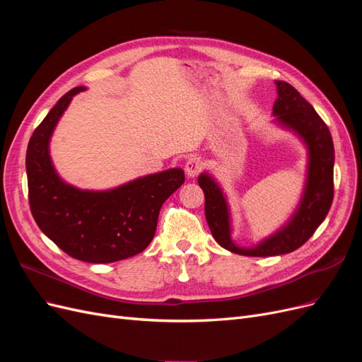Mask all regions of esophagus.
<instances>
[{"label": "esophagus", "mask_w": 362, "mask_h": 362, "mask_svg": "<svg viewBox=\"0 0 362 362\" xmlns=\"http://www.w3.org/2000/svg\"><path fill=\"white\" fill-rule=\"evenodd\" d=\"M202 169V160L199 157H190L187 161H185V166H184V170H185V175H187L189 178H193L198 175V172Z\"/></svg>", "instance_id": "obj_1"}]
</instances>
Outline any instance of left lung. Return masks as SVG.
Here are the masks:
<instances>
[{
  "label": "left lung",
  "mask_w": 362,
  "mask_h": 362,
  "mask_svg": "<svg viewBox=\"0 0 362 362\" xmlns=\"http://www.w3.org/2000/svg\"><path fill=\"white\" fill-rule=\"evenodd\" d=\"M278 98L273 104V124L293 133L306 148V177L298 206L288 221L252 247L233 240L231 210L221 184L210 172L198 182L205 194V217L216 242L229 252L246 257H275L293 252L320 226L334 199V141L329 128L313 105L286 81H275Z\"/></svg>",
  "instance_id": "8db88e82"
}]
</instances>
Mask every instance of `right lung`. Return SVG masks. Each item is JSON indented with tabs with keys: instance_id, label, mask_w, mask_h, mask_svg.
<instances>
[{
	"instance_id": "obj_1",
	"label": "right lung",
	"mask_w": 362,
	"mask_h": 362,
	"mask_svg": "<svg viewBox=\"0 0 362 362\" xmlns=\"http://www.w3.org/2000/svg\"><path fill=\"white\" fill-rule=\"evenodd\" d=\"M80 86L62 96L35 129L25 168L31 214L40 231L75 259L105 264L134 257L156 235L160 208L184 182L180 168L128 181L108 190H83L62 180L49 141Z\"/></svg>"
}]
</instances>
